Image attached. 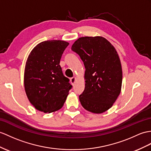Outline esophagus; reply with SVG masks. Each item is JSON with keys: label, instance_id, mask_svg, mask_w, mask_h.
Listing matches in <instances>:
<instances>
[{"label": "esophagus", "instance_id": "obj_1", "mask_svg": "<svg viewBox=\"0 0 151 151\" xmlns=\"http://www.w3.org/2000/svg\"><path fill=\"white\" fill-rule=\"evenodd\" d=\"M76 77H73V78H70V83H72V85H74V84L76 83Z\"/></svg>", "mask_w": 151, "mask_h": 151}]
</instances>
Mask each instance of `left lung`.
I'll return each instance as SVG.
<instances>
[{
  "label": "left lung",
  "mask_w": 151,
  "mask_h": 151,
  "mask_svg": "<svg viewBox=\"0 0 151 151\" xmlns=\"http://www.w3.org/2000/svg\"><path fill=\"white\" fill-rule=\"evenodd\" d=\"M71 49L79 55L86 69L81 104L90 112H105L111 108L122 88V66L115 48L102 36H85L77 40Z\"/></svg>",
  "instance_id": "1"
}]
</instances>
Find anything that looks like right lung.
Listing matches in <instances>:
<instances>
[{"label":"right lung","mask_w":151,"mask_h":151,"mask_svg":"<svg viewBox=\"0 0 151 151\" xmlns=\"http://www.w3.org/2000/svg\"><path fill=\"white\" fill-rule=\"evenodd\" d=\"M69 43L47 40L38 43L29 54L24 70V88L29 102L38 111L52 113L60 109L72 85L60 65Z\"/></svg>","instance_id":"add662e5"}]
</instances>
